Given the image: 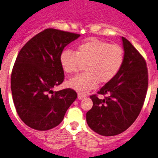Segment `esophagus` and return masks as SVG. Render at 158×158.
Here are the masks:
<instances>
[{"instance_id":"1","label":"esophagus","mask_w":158,"mask_h":158,"mask_svg":"<svg viewBox=\"0 0 158 158\" xmlns=\"http://www.w3.org/2000/svg\"><path fill=\"white\" fill-rule=\"evenodd\" d=\"M77 98H78V99H85V95H84V94L78 93Z\"/></svg>"}]
</instances>
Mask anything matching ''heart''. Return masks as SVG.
<instances>
[{
    "mask_svg": "<svg viewBox=\"0 0 158 158\" xmlns=\"http://www.w3.org/2000/svg\"><path fill=\"white\" fill-rule=\"evenodd\" d=\"M124 51L118 44H110L96 38H88L78 44L76 51L64 50L59 63L66 73H76L81 63L85 72L69 79L67 85L77 92L86 93L96 86L111 81L124 63Z\"/></svg>",
    "mask_w": 158,
    "mask_h": 158,
    "instance_id": "b5f03b06",
    "label": "heart"
}]
</instances>
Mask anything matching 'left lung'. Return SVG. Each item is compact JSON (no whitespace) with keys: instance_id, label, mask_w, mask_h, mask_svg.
Listing matches in <instances>:
<instances>
[{"instance_id":"1","label":"left lung","mask_w":158,"mask_h":158,"mask_svg":"<svg viewBox=\"0 0 158 158\" xmlns=\"http://www.w3.org/2000/svg\"><path fill=\"white\" fill-rule=\"evenodd\" d=\"M121 39L124 51L122 67L98 92L106 95L103 99L91 95L93 106L86 114L88 125L103 136L118 135L131 126L141 111L148 87L145 59L126 38Z\"/></svg>"}]
</instances>
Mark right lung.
I'll return each instance as SVG.
<instances>
[{"label": "right lung", "mask_w": 158, "mask_h": 158, "mask_svg": "<svg viewBox=\"0 0 158 158\" xmlns=\"http://www.w3.org/2000/svg\"><path fill=\"white\" fill-rule=\"evenodd\" d=\"M80 34L46 29L22 48L11 76L12 99L22 121L38 131L59 125L77 99L74 90L53 92L63 83L64 72L59 56L64 48Z\"/></svg>", "instance_id": "add662e5"}]
</instances>
